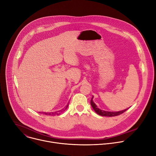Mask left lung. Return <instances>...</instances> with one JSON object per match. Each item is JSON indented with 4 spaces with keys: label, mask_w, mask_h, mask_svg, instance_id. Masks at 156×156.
<instances>
[{
    "label": "left lung",
    "mask_w": 156,
    "mask_h": 156,
    "mask_svg": "<svg viewBox=\"0 0 156 156\" xmlns=\"http://www.w3.org/2000/svg\"><path fill=\"white\" fill-rule=\"evenodd\" d=\"M93 98H94V96L92 98V99L90 100V105L92 107V108L94 110V111L96 112L98 114H99L101 116H106V117L117 116V115H119L120 114H122L123 112H124L126 111H127L128 109H124L123 111H118V112H109V111H104V110H101L99 108H98V106L95 105V104L94 102Z\"/></svg>",
    "instance_id": "1"
}]
</instances>
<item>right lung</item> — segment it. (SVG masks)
<instances>
[{"mask_svg":"<svg viewBox=\"0 0 156 156\" xmlns=\"http://www.w3.org/2000/svg\"><path fill=\"white\" fill-rule=\"evenodd\" d=\"M69 104L67 105V106L65 107L64 109H62V110H60V111H56L55 112H44V114L45 115H59L62 114V112H64L67 108Z\"/></svg>","mask_w":156,"mask_h":156,"instance_id":"obj_1","label":"right lung"}]
</instances>
